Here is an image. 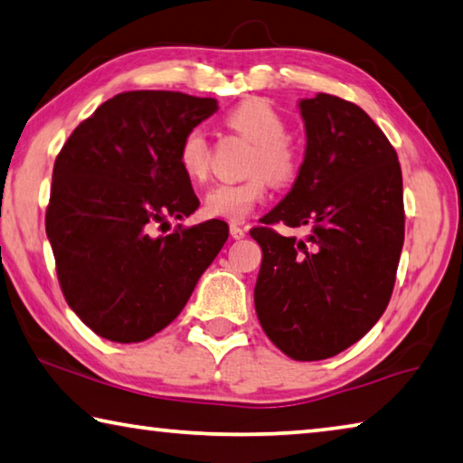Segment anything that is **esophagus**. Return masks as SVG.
Here are the masks:
<instances>
[{"label": "esophagus", "instance_id": "34e87169", "mask_svg": "<svg viewBox=\"0 0 463 463\" xmlns=\"http://www.w3.org/2000/svg\"><path fill=\"white\" fill-rule=\"evenodd\" d=\"M245 234H247V231L242 229V226H239V224H231V237L232 239H245Z\"/></svg>", "mask_w": 463, "mask_h": 463}]
</instances>
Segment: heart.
Here are the masks:
<instances>
[{
    "label": "heart",
    "instance_id": "b5f03b06",
    "mask_svg": "<svg viewBox=\"0 0 463 463\" xmlns=\"http://www.w3.org/2000/svg\"><path fill=\"white\" fill-rule=\"evenodd\" d=\"M226 122L255 148L247 163V177L239 184H218L203 195V214L229 222H242L268 198L269 182L292 184L300 171V155L288 137V122L268 99L250 98L226 114ZM177 163L192 182L206 179L210 169V145L206 132L194 127L184 132L177 146Z\"/></svg>",
    "mask_w": 463,
    "mask_h": 463
}]
</instances>
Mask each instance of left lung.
I'll return each mask as SVG.
<instances>
[{
	"label": "left lung",
	"instance_id": "left-lung-1",
	"mask_svg": "<svg viewBox=\"0 0 463 463\" xmlns=\"http://www.w3.org/2000/svg\"><path fill=\"white\" fill-rule=\"evenodd\" d=\"M307 153L292 190L250 237L263 261L255 310L265 335L296 362L341 354L378 323L404 242L402 171L362 108L328 93L300 101ZM276 223L308 225L304 241Z\"/></svg>",
	"mask_w": 463,
	"mask_h": 463
}]
</instances>
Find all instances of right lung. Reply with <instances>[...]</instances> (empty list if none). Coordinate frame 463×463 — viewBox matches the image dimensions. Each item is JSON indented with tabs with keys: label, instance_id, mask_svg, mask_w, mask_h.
Masks as SVG:
<instances>
[{
	"label": "right lung",
	"instance_id": "add662e5",
	"mask_svg": "<svg viewBox=\"0 0 463 463\" xmlns=\"http://www.w3.org/2000/svg\"><path fill=\"white\" fill-rule=\"evenodd\" d=\"M218 109L182 91H124L101 104L62 145L46 208L62 296L93 333L140 343L184 310L229 239V224H177L200 206L179 167L184 132Z\"/></svg>",
	"mask_w": 463,
	"mask_h": 463
}]
</instances>
